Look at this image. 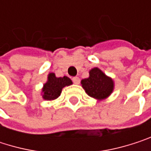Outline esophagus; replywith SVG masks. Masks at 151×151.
Segmentation results:
<instances>
[{
	"label": "esophagus",
	"instance_id": "34e87169",
	"mask_svg": "<svg viewBox=\"0 0 151 151\" xmlns=\"http://www.w3.org/2000/svg\"><path fill=\"white\" fill-rule=\"evenodd\" d=\"M73 82L74 84H76V85H78V84L80 83V79H79L78 77H73Z\"/></svg>",
	"mask_w": 151,
	"mask_h": 151
}]
</instances>
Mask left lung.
I'll return each mask as SVG.
<instances>
[{"label": "left lung", "mask_w": 151, "mask_h": 151, "mask_svg": "<svg viewBox=\"0 0 151 151\" xmlns=\"http://www.w3.org/2000/svg\"><path fill=\"white\" fill-rule=\"evenodd\" d=\"M81 85L89 96L98 100L109 96L114 89L113 80L96 67L89 72V78L81 80Z\"/></svg>", "instance_id": "obj_1"}]
</instances>
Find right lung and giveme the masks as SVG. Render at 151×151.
Listing matches in <instances>:
<instances>
[{"mask_svg": "<svg viewBox=\"0 0 151 151\" xmlns=\"http://www.w3.org/2000/svg\"><path fill=\"white\" fill-rule=\"evenodd\" d=\"M72 84L73 82L68 77L57 78L54 73H50L48 75V81L44 85L43 98L47 101L55 100L60 95L63 87Z\"/></svg>", "mask_w": 151, "mask_h": 151, "instance_id": "add662e5", "label": "right lung"}]
</instances>
